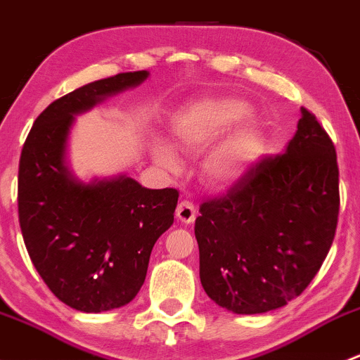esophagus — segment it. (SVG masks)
I'll return each instance as SVG.
<instances>
[{
	"label": "esophagus",
	"mask_w": 360,
	"mask_h": 360,
	"mask_svg": "<svg viewBox=\"0 0 360 360\" xmlns=\"http://www.w3.org/2000/svg\"><path fill=\"white\" fill-rule=\"evenodd\" d=\"M176 216H177V219L181 221V223L190 224V223H193L195 217H197V209H195V205L191 202L183 200L179 203V205H177Z\"/></svg>",
	"instance_id": "obj_1"
}]
</instances>
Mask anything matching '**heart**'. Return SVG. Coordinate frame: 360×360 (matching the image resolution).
<instances>
[{"instance_id": "b5f03b06", "label": "heart", "mask_w": 360, "mask_h": 360, "mask_svg": "<svg viewBox=\"0 0 360 360\" xmlns=\"http://www.w3.org/2000/svg\"><path fill=\"white\" fill-rule=\"evenodd\" d=\"M250 115V106L235 97H209L193 104L177 118L174 132L181 144L191 150H200L244 122ZM153 157L165 169H176L179 158L172 146L155 143ZM266 153V134L256 122H245L228 136L209 157L205 158L207 179L216 186H231L261 162Z\"/></svg>"}]
</instances>
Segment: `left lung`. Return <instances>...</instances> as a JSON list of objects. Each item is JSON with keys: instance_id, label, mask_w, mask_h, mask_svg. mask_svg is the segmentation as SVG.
<instances>
[{"instance_id": "left-lung-1", "label": "left lung", "mask_w": 360, "mask_h": 360, "mask_svg": "<svg viewBox=\"0 0 360 360\" xmlns=\"http://www.w3.org/2000/svg\"><path fill=\"white\" fill-rule=\"evenodd\" d=\"M336 150L301 108L284 155L264 158L195 221L207 296L238 315L264 314L300 296L335 240Z\"/></svg>"}]
</instances>
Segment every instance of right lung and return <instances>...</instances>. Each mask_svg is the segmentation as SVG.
<instances>
[{"instance_id":"right-lung-1","label":"right lung","mask_w":360,"mask_h":360,"mask_svg":"<svg viewBox=\"0 0 360 360\" xmlns=\"http://www.w3.org/2000/svg\"><path fill=\"white\" fill-rule=\"evenodd\" d=\"M148 71L120 72L53 101L36 118L19 163V223L32 264L63 303L99 314L130 303L144 284L151 250L174 223L179 193L150 190L120 174L90 183L69 169L75 116Z\"/></svg>"}]
</instances>
